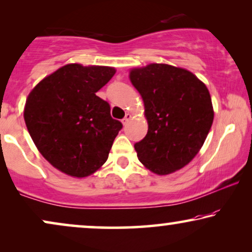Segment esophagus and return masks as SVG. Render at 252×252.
Segmentation results:
<instances>
[{"label": "esophagus", "instance_id": "obj_1", "mask_svg": "<svg viewBox=\"0 0 252 252\" xmlns=\"http://www.w3.org/2000/svg\"><path fill=\"white\" fill-rule=\"evenodd\" d=\"M130 118H132V115H130V113H126L125 118L123 119V124H124V125H126V124L128 123L129 120H130Z\"/></svg>", "mask_w": 252, "mask_h": 252}]
</instances>
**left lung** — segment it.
<instances>
[{
    "label": "left lung",
    "mask_w": 252,
    "mask_h": 252,
    "mask_svg": "<svg viewBox=\"0 0 252 252\" xmlns=\"http://www.w3.org/2000/svg\"><path fill=\"white\" fill-rule=\"evenodd\" d=\"M129 79L148 122L147 135L134 144L137 158L159 175L180 170L197 155L212 126L208 88L191 72L167 64L133 68Z\"/></svg>",
    "instance_id": "1"
}]
</instances>
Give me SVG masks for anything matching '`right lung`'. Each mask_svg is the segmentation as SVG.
Here are the masks:
<instances>
[{
  "label": "right lung",
  "mask_w": 252,
  "mask_h": 252,
  "mask_svg": "<svg viewBox=\"0 0 252 252\" xmlns=\"http://www.w3.org/2000/svg\"><path fill=\"white\" fill-rule=\"evenodd\" d=\"M113 67L67 64L41 80L26 99L24 119L41 155L71 177H88L108 159L123 128L96 95Z\"/></svg>",
  "instance_id": "add662e5"
}]
</instances>
